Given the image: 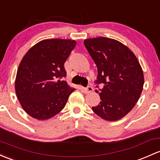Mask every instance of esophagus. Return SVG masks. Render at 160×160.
<instances>
[{"label":"esophagus","instance_id":"34e87169","mask_svg":"<svg viewBox=\"0 0 160 160\" xmlns=\"http://www.w3.org/2000/svg\"><path fill=\"white\" fill-rule=\"evenodd\" d=\"M83 91H84L85 93H90V92L93 91V87H92L91 86H87V87H85V88L83 89Z\"/></svg>","mask_w":160,"mask_h":160}]
</instances>
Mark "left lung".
Returning <instances> with one entry per match:
<instances>
[{"mask_svg": "<svg viewBox=\"0 0 160 160\" xmlns=\"http://www.w3.org/2000/svg\"><path fill=\"white\" fill-rule=\"evenodd\" d=\"M83 43L97 67L96 87L103 85L99 89L101 101L92 110L103 120H120L133 108L142 93L144 77L139 60L116 40L102 37Z\"/></svg>", "mask_w": 160, "mask_h": 160, "instance_id": "left-lung-1", "label": "left lung"}]
</instances>
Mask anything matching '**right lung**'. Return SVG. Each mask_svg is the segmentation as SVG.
Returning a JSON list of instances; mask_svg holds the SVG:
<instances>
[{
  "instance_id": "add662e5",
  "label": "right lung",
  "mask_w": 160,
  "mask_h": 160,
  "mask_svg": "<svg viewBox=\"0 0 160 160\" xmlns=\"http://www.w3.org/2000/svg\"><path fill=\"white\" fill-rule=\"evenodd\" d=\"M75 40H43L27 52L17 72L15 90L21 107L37 120H48L64 108L75 89L63 78L64 63Z\"/></svg>"
}]
</instances>
